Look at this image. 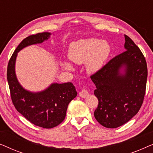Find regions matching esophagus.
I'll use <instances>...</instances> for the list:
<instances>
[{
	"label": "esophagus",
	"instance_id": "1",
	"mask_svg": "<svg viewBox=\"0 0 153 153\" xmlns=\"http://www.w3.org/2000/svg\"><path fill=\"white\" fill-rule=\"evenodd\" d=\"M79 96H80L81 97L85 98V97H86L88 95V91L85 88H83L80 92H79Z\"/></svg>",
	"mask_w": 153,
	"mask_h": 153
}]
</instances>
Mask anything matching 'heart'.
Listing matches in <instances>:
<instances>
[{
	"label": "heart",
	"instance_id": "obj_1",
	"mask_svg": "<svg viewBox=\"0 0 153 153\" xmlns=\"http://www.w3.org/2000/svg\"><path fill=\"white\" fill-rule=\"evenodd\" d=\"M111 53V47L106 41L96 38L81 39L73 42L69 49V58L73 62L82 64L86 62V70L89 73L97 72L102 68ZM65 67L71 70L70 64L65 62Z\"/></svg>",
	"mask_w": 153,
	"mask_h": 153
}]
</instances>
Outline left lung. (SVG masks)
Returning a JSON list of instances; mask_svg holds the SVG:
<instances>
[{
  "instance_id": "1",
  "label": "left lung",
  "mask_w": 153,
  "mask_h": 153,
  "mask_svg": "<svg viewBox=\"0 0 153 153\" xmlns=\"http://www.w3.org/2000/svg\"><path fill=\"white\" fill-rule=\"evenodd\" d=\"M125 51L111 59L91 76L98 106L97 122L107 128L125 124L139 111L146 93L148 69L145 57L135 43L125 35ZM126 67L125 73L120 70Z\"/></svg>"
}]
</instances>
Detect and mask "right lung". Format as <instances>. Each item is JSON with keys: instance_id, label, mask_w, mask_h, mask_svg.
Here are the masks:
<instances>
[{"instance_id": "right-lung-1", "label": "right lung", "mask_w": 153, "mask_h": 153, "mask_svg": "<svg viewBox=\"0 0 153 153\" xmlns=\"http://www.w3.org/2000/svg\"><path fill=\"white\" fill-rule=\"evenodd\" d=\"M50 35L49 33H39L23 39L10 58L7 70L8 85L14 107L31 123L46 129L58 126L64 120L69 103L77 95L75 86L71 82L53 83L40 93H30L18 82L14 65L20 50L27 46L43 42Z\"/></svg>"}]
</instances>
